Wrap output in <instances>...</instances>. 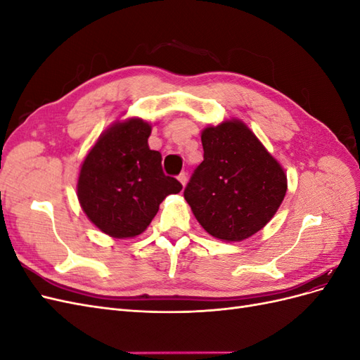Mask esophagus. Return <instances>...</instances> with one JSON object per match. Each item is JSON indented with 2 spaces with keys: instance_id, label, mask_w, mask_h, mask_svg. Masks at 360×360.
I'll use <instances>...</instances> for the list:
<instances>
[{
  "instance_id": "obj_1",
  "label": "esophagus",
  "mask_w": 360,
  "mask_h": 360,
  "mask_svg": "<svg viewBox=\"0 0 360 360\" xmlns=\"http://www.w3.org/2000/svg\"><path fill=\"white\" fill-rule=\"evenodd\" d=\"M179 181L183 184V186H184V184H186V181H188L186 172H181V174H180V176H179Z\"/></svg>"
}]
</instances>
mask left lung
<instances>
[{
  "label": "left lung",
  "mask_w": 360,
  "mask_h": 360,
  "mask_svg": "<svg viewBox=\"0 0 360 360\" xmlns=\"http://www.w3.org/2000/svg\"><path fill=\"white\" fill-rule=\"evenodd\" d=\"M204 160L184 200L210 236L240 242L263 228L284 201L287 176L240 120L202 130Z\"/></svg>",
  "instance_id": "obj_1"
}]
</instances>
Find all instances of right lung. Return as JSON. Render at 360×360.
<instances>
[{
    "instance_id": "right-lung-1",
    "label": "right lung",
    "mask_w": 360,
    "mask_h": 360,
    "mask_svg": "<svg viewBox=\"0 0 360 360\" xmlns=\"http://www.w3.org/2000/svg\"><path fill=\"white\" fill-rule=\"evenodd\" d=\"M151 126L141 118L117 122L97 139L81 165L78 200L89 219L115 238L147 230L159 204L181 191L162 171V156L150 150Z\"/></svg>"
}]
</instances>
